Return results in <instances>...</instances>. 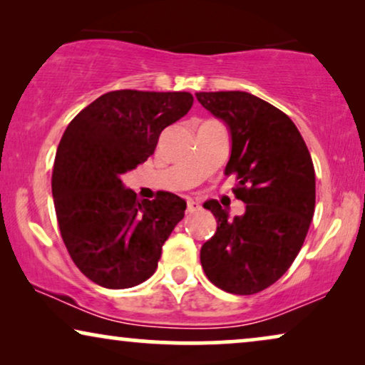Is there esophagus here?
I'll use <instances>...</instances> for the list:
<instances>
[{"label":"esophagus","mask_w":365,"mask_h":365,"mask_svg":"<svg viewBox=\"0 0 365 365\" xmlns=\"http://www.w3.org/2000/svg\"><path fill=\"white\" fill-rule=\"evenodd\" d=\"M198 210H200V203L192 200V198H188V200H187V212L193 213V212H198Z\"/></svg>","instance_id":"1"}]
</instances>
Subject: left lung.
Wrapping results in <instances>:
<instances>
[{"label":"left lung","instance_id":"1","mask_svg":"<svg viewBox=\"0 0 365 365\" xmlns=\"http://www.w3.org/2000/svg\"><path fill=\"white\" fill-rule=\"evenodd\" d=\"M203 108L225 123L230 160L244 215L228 217L217 200V232L202 245L208 280L237 295H252L280 279L302 249L315 208V172L302 135L284 111L247 91L195 93Z\"/></svg>","mask_w":365,"mask_h":365}]
</instances>
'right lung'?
Returning a JSON list of instances; mask_svg holds the SVG:
<instances>
[{"instance_id":"1","label":"right lung","mask_w":365,"mask_h":365,"mask_svg":"<svg viewBox=\"0 0 365 365\" xmlns=\"http://www.w3.org/2000/svg\"><path fill=\"white\" fill-rule=\"evenodd\" d=\"M192 105L187 91L116 90L81 110L63 133L51 177L58 225L75 265L101 287L150 279L185 215L183 198L158 192L138 200L121 175L153 155L160 133Z\"/></svg>"}]
</instances>
